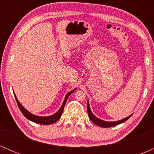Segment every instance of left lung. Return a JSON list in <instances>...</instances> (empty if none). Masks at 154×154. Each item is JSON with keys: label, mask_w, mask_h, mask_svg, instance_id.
<instances>
[{"label": "left lung", "mask_w": 154, "mask_h": 154, "mask_svg": "<svg viewBox=\"0 0 154 154\" xmlns=\"http://www.w3.org/2000/svg\"><path fill=\"white\" fill-rule=\"evenodd\" d=\"M87 109H88V116H89V118L91 119V120L92 122H93V123L95 124V125H97L98 126H100L101 127V128H111V127H114V126H116V125H119V124L122 123V122H125V121H127L129 118L131 116H128V117L125 118V119H122V120H119V121H116V122H105V121H103V120H100L99 119H98L97 117H95V116L93 115V113L91 112V109H90V106H89V103L88 102V105H87Z\"/></svg>", "instance_id": "left-lung-1"}]
</instances>
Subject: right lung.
I'll return each mask as SVG.
<instances>
[{
	"label": "right lung",
	"mask_w": 154,
	"mask_h": 154,
	"mask_svg": "<svg viewBox=\"0 0 154 154\" xmlns=\"http://www.w3.org/2000/svg\"><path fill=\"white\" fill-rule=\"evenodd\" d=\"M75 90H76V88L75 89L72 90V91H70L69 93H67L66 97H65L64 101H63V103L62 104V106H61V109H60L56 113V114H54V115H51L50 116H45V117H41V116H35V115H33V114H32L31 113H29V111H26V109H24V108L23 107L22 105H21L20 103L19 102V100H17V97L15 96V95H14V96H15L16 100H17V104H18V106L19 108V109H20V111H22L23 115L25 116L26 119L31 120V121L34 122H35V123L41 124V125H51V124H53V123L56 122H57L58 120L60 119L61 114H62V112L63 111V108H64L65 103H66L67 98H68V97L69 96V95H71L72 93L75 91Z\"/></svg>",
	"instance_id": "1"
}]
</instances>
